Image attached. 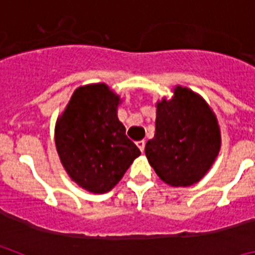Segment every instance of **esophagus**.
I'll return each mask as SVG.
<instances>
[{
	"instance_id": "1",
	"label": "esophagus",
	"mask_w": 255,
	"mask_h": 255,
	"mask_svg": "<svg viewBox=\"0 0 255 255\" xmlns=\"http://www.w3.org/2000/svg\"><path fill=\"white\" fill-rule=\"evenodd\" d=\"M136 145H138L139 149H140L141 152H144V147H145V141H144V140L136 141Z\"/></svg>"
}]
</instances>
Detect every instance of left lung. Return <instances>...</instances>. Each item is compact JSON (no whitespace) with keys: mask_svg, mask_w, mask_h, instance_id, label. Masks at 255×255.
<instances>
[{"mask_svg":"<svg viewBox=\"0 0 255 255\" xmlns=\"http://www.w3.org/2000/svg\"><path fill=\"white\" fill-rule=\"evenodd\" d=\"M220 147L217 119L194 92L177 87L172 100L157 105L154 138L145 144V155L162 181L193 185L211 168Z\"/></svg>","mask_w":255,"mask_h":255,"instance_id":"obj_1","label":"left lung"}]
</instances>
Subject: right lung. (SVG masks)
<instances>
[{
	"label": "right lung",
	"instance_id": "add662e5",
	"mask_svg": "<svg viewBox=\"0 0 255 255\" xmlns=\"http://www.w3.org/2000/svg\"><path fill=\"white\" fill-rule=\"evenodd\" d=\"M119 96L105 84L79 88L56 124V148L70 177L92 193L110 191L139 148L117 119Z\"/></svg>",
	"mask_w": 255,
	"mask_h": 255
}]
</instances>
